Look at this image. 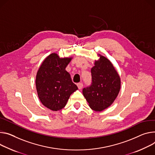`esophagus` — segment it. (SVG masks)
Masks as SVG:
<instances>
[{"label": "esophagus", "instance_id": "obj_1", "mask_svg": "<svg viewBox=\"0 0 155 155\" xmlns=\"http://www.w3.org/2000/svg\"><path fill=\"white\" fill-rule=\"evenodd\" d=\"M83 85L82 83H77V87H78L79 90H81L83 88Z\"/></svg>", "mask_w": 155, "mask_h": 155}]
</instances>
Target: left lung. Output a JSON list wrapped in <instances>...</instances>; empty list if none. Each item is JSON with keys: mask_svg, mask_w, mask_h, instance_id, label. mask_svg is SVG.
<instances>
[{"mask_svg": "<svg viewBox=\"0 0 155 155\" xmlns=\"http://www.w3.org/2000/svg\"><path fill=\"white\" fill-rule=\"evenodd\" d=\"M91 73V84L83 89V94L93 110L102 111L117 96L120 88V77L113 65L102 55L95 62Z\"/></svg>", "mask_w": 155, "mask_h": 155, "instance_id": "1", "label": "left lung"}]
</instances>
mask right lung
I'll use <instances>...</instances> for the list:
<instances>
[{"instance_id": "1", "label": "right lung", "mask_w": 155, "mask_h": 155, "mask_svg": "<svg viewBox=\"0 0 155 155\" xmlns=\"http://www.w3.org/2000/svg\"><path fill=\"white\" fill-rule=\"evenodd\" d=\"M71 58H60L52 53L39 67L36 87L41 102L48 109L57 111L65 107L70 96L78 90L65 70Z\"/></svg>"}]
</instances>
